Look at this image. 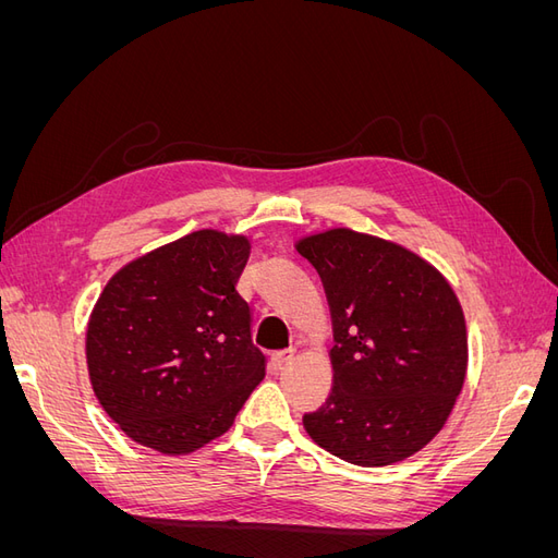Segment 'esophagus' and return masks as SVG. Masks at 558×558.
Listing matches in <instances>:
<instances>
[{
	"label": "esophagus",
	"mask_w": 558,
	"mask_h": 558,
	"mask_svg": "<svg viewBox=\"0 0 558 558\" xmlns=\"http://www.w3.org/2000/svg\"><path fill=\"white\" fill-rule=\"evenodd\" d=\"M293 361V349H283V351H275L272 359H269V365L275 369H281L286 363Z\"/></svg>",
	"instance_id": "obj_1"
}]
</instances>
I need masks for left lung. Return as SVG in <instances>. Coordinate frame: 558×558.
<instances>
[{"label":"left lung","instance_id":"obj_1","mask_svg":"<svg viewBox=\"0 0 558 558\" xmlns=\"http://www.w3.org/2000/svg\"><path fill=\"white\" fill-rule=\"evenodd\" d=\"M324 281L332 388L302 416L312 440L353 465L404 461L442 430L468 369L461 302L396 242L332 228L295 244Z\"/></svg>","mask_w":558,"mask_h":558}]
</instances>
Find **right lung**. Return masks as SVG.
<instances>
[{"label": "right lung", "instance_id": "right-lung-1", "mask_svg": "<svg viewBox=\"0 0 558 558\" xmlns=\"http://www.w3.org/2000/svg\"><path fill=\"white\" fill-rule=\"evenodd\" d=\"M251 244L197 230L109 279L86 330L93 391L134 442L167 456L221 437L265 377L238 293Z\"/></svg>", "mask_w": 558, "mask_h": 558}]
</instances>
